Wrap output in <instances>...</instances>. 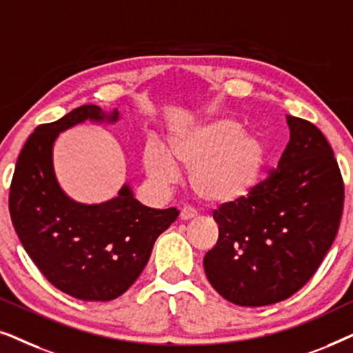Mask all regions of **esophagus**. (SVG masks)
<instances>
[{"label":"esophagus","instance_id":"1","mask_svg":"<svg viewBox=\"0 0 353 353\" xmlns=\"http://www.w3.org/2000/svg\"><path fill=\"white\" fill-rule=\"evenodd\" d=\"M196 215H197V212L192 209V207H183L181 212H180V219L181 220H191V219H194Z\"/></svg>","mask_w":353,"mask_h":353}]
</instances>
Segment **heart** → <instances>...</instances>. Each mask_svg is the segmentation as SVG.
<instances>
[{"label":"heart","mask_w":353,"mask_h":353,"mask_svg":"<svg viewBox=\"0 0 353 353\" xmlns=\"http://www.w3.org/2000/svg\"><path fill=\"white\" fill-rule=\"evenodd\" d=\"M144 170L157 186L167 188L190 170V185L201 201L231 204L248 197L257 186L265 165V146L231 119L181 130L168 139L167 152L148 144L143 152Z\"/></svg>","instance_id":"1"}]
</instances>
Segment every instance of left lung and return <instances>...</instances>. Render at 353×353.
I'll list each match as a JSON object with an SVG mask.
<instances>
[{
	"label": "left lung",
	"instance_id": "8db88e82",
	"mask_svg": "<svg viewBox=\"0 0 353 353\" xmlns=\"http://www.w3.org/2000/svg\"><path fill=\"white\" fill-rule=\"evenodd\" d=\"M286 119L291 137L278 167L248 197L214 210L219 241L204 270L241 307L272 305L302 289L339 230L344 181L334 152L312 122Z\"/></svg>",
	"mask_w": 353,
	"mask_h": 353
}]
</instances>
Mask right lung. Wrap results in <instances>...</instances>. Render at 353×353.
<instances>
[{"label": "right lung", "instance_id": "right-lung-1", "mask_svg": "<svg viewBox=\"0 0 353 353\" xmlns=\"http://www.w3.org/2000/svg\"><path fill=\"white\" fill-rule=\"evenodd\" d=\"M117 119V109L105 114L86 104L37 127L19 154L9 190V212L23 249L52 286L81 301L122 296L146 267L159 234L180 214L175 207L143 205L128 185L114 199L93 205L61 190L52 168L57 134L85 120Z\"/></svg>", "mask_w": 353, "mask_h": 353}]
</instances>
